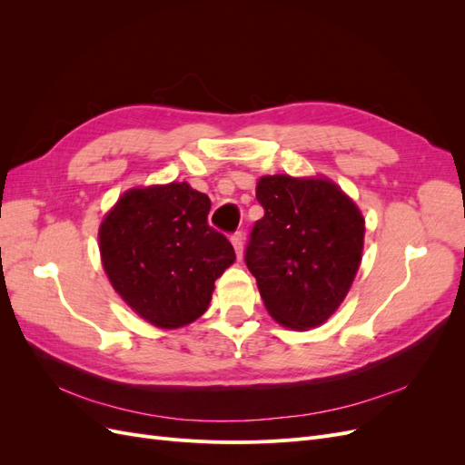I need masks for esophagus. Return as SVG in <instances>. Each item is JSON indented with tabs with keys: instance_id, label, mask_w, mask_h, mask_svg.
<instances>
[{
	"instance_id": "obj_1",
	"label": "esophagus",
	"mask_w": 465,
	"mask_h": 465,
	"mask_svg": "<svg viewBox=\"0 0 465 465\" xmlns=\"http://www.w3.org/2000/svg\"><path fill=\"white\" fill-rule=\"evenodd\" d=\"M231 242H232V246H234V250H236V256H238V258H242V250H244V234H242V232H234V234L231 236Z\"/></svg>"
}]
</instances>
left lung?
Returning <instances> with one entry per match:
<instances>
[{"instance_id":"obj_1","label":"left lung","mask_w":465,"mask_h":465,"mask_svg":"<svg viewBox=\"0 0 465 465\" xmlns=\"http://www.w3.org/2000/svg\"><path fill=\"white\" fill-rule=\"evenodd\" d=\"M263 217L250 234L244 262L267 312L291 330L326 322L359 272L364 219L328 178L262 176Z\"/></svg>"}]
</instances>
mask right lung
<instances>
[{"mask_svg":"<svg viewBox=\"0 0 465 465\" xmlns=\"http://www.w3.org/2000/svg\"><path fill=\"white\" fill-rule=\"evenodd\" d=\"M211 202L188 182L132 188L98 229L103 267L135 314L163 330L198 320L215 279L236 260L234 248L209 227Z\"/></svg>","mask_w":465,"mask_h":465,"instance_id":"obj_1","label":"right lung"}]
</instances>
